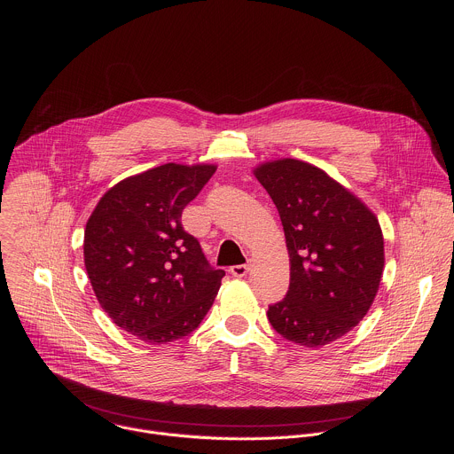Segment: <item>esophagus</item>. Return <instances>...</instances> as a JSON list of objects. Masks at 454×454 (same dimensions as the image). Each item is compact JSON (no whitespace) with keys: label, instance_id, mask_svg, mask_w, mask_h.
Listing matches in <instances>:
<instances>
[{"label":"esophagus","instance_id":"esophagus-1","mask_svg":"<svg viewBox=\"0 0 454 454\" xmlns=\"http://www.w3.org/2000/svg\"><path fill=\"white\" fill-rule=\"evenodd\" d=\"M247 271H249V266H247V264H239V266H231V268H230V273H231L233 277H237V278L246 277Z\"/></svg>","mask_w":454,"mask_h":454}]
</instances>
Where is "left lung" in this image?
Returning a JSON list of instances; mask_svg holds the SVG:
<instances>
[{"instance_id": "left-lung-1", "label": "left lung", "mask_w": 454, "mask_h": 454, "mask_svg": "<svg viewBox=\"0 0 454 454\" xmlns=\"http://www.w3.org/2000/svg\"><path fill=\"white\" fill-rule=\"evenodd\" d=\"M286 233L291 282L270 305L271 327L286 340L317 348L352 331L368 312L384 268L377 217L338 181L298 160L254 170Z\"/></svg>"}]
</instances>
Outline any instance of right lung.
Wrapping results in <instances>:
<instances>
[{
    "label": "right lung",
    "instance_id": "add662e5",
    "mask_svg": "<svg viewBox=\"0 0 454 454\" xmlns=\"http://www.w3.org/2000/svg\"><path fill=\"white\" fill-rule=\"evenodd\" d=\"M214 165L165 163L104 193L84 231V264L100 307L151 345L188 336L210 310L224 277L181 224Z\"/></svg>",
    "mask_w": 454,
    "mask_h": 454
}]
</instances>
